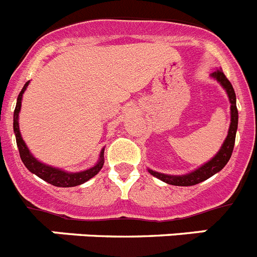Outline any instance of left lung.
Listing matches in <instances>:
<instances>
[{
	"instance_id": "8db88e82",
	"label": "left lung",
	"mask_w": 257,
	"mask_h": 257,
	"mask_svg": "<svg viewBox=\"0 0 257 257\" xmlns=\"http://www.w3.org/2000/svg\"><path fill=\"white\" fill-rule=\"evenodd\" d=\"M211 77L216 79L217 82L225 88V91L229 97V101H230V126H229L228 136H226V139L222 143L221 148L217 152L216 156L213 157V158H211L208 162H206L205 165H202L201 167H198L197 170L189 172V174L166 175L148 169L149 174H152L153 176H156L157 179H160V180L165 181V183L171 184V185H178V187H190V185H196V184H199L202 183V181L207 180L208 178H211V176L216 174V172L221 171V170L225 167L226 163H228V161L230 160L231 153H233V148H234L235 133H237L238 128V110L237 104H235V92L233 86H231V83L229 82V79L226 78L225 74H224V72H222L221 69L215 70V72L211 74Z\"/></svg>"
}]
</instances>
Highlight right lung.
<instances>
[{"label":"right lung","mask_w":257,"mask_h":257,"mask_svg":"<svg viewBox=\"0 0 257 257\" xmlns=\"http://www.w3.org/2000/svg\"><path fill=\"white\" fill-rule=\"evenodd\" d=\"M28 85L29 81L24 85V87L22 88V91H20L19 96H18L17 106H15V110H14V133H15V138H17V145L18 149H19L20 158H22L24 166H26L32 174L37 175L38 178H41L42 180L47 181V183L51 184V185H55V187L60 188L77 187L79 184L86 183L87 180L94 178L95 175L100 171L101 167H103L104 165V149H101L100 158H99V161H97V163L94 167L79 172H67L63 171V170L60 169H55V167H51V166L40 162V161H37L35 157L32 156L28 147H27L24 140H23L22 134H20L19 130V122H18V119H19L20 108H22L23 94H24V91L27 90Z\"/></svg>","instance_id":"obj_1"}]
</instances>
